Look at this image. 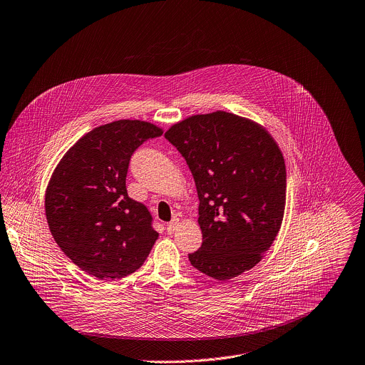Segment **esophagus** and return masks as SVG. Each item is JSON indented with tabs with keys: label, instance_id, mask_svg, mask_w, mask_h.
<instances>
[{
	"label": "esophagus",
	"instance_id": "esophagus-1",
	"mask_svg": "<svg viewBox=\"0 0 365 365\" xmlns=\"http://www.w3.org/2000/svg\"><path fill=\"white\" fill-rule=\"evenodd\" d=\"M178 225H180V222H178L177 218H174L171 222H168V224H167V231H168V234H174V232L177 231Z\"/></svg>",
	"mask_w": 365,
	"mask_h": 365
}]
</instances>
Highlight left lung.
Returning <instances> with one entry per match:
<instances>
[{
	"mask_svg": "<svg viewBox=\"0 0 365 365\" xmlns=\"http://www.w3.org/2000/svg\"><path fill=\"white\" fill-rule=\"evenodd\" d=\"M164 137L185 158L200 200L202 245L188 254L192 267L218 281L255 267L284 218L287 173L275 140L227 111L191 115Z\"/></svg>",
	"mask_w": 365,
	"mask_h": 365,
	"instance_id": "obj_1",
	"label": "left lung"
}]
</instances>
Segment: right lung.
I'll list each match as a JSON object with an SVG mask.
<instances>
[{"mask_svg": "<svg viewBox=\"0 0 365 365\" xmlns=\"http://www.w3.org/2000/svg\"><path fill=\"white\" fill-rule=\"evenodd\" d=\"M163 130L118 120L81 137L56 167L46 191L50 231L63 252L98 279H120L147 259L158 232L147 207L128 197L133 153Z\"/></svg>", "mask_w": 365, "mask_h": 365, "instance_id": "right-lung-1", "label": "right lung"}]
</instances>
